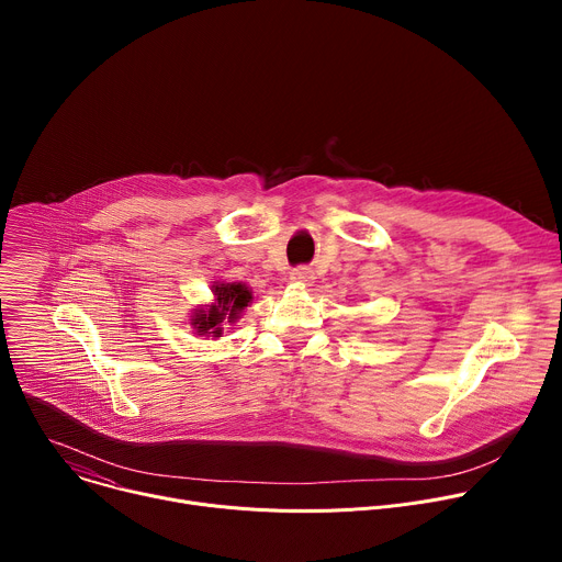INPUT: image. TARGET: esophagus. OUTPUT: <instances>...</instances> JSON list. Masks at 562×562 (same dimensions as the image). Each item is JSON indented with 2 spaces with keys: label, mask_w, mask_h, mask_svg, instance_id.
<instances>
[{
  "label": "esophagus",
  "mask_w": 562,
  "mask_h": 562,
  "mask_svg": "<svg viewBox=\"0 0 562 562\" xmlns=\"http://www.w3.org/2000/svg\"><path fill=\"white\" fill-rule=\"evenodd\" d=\"M291 280H295L300 284H311L313 282V271L306 269V267H297V269H293Z\"/></svg>",
  "instance_id": "obj_1"
}]
</instances>
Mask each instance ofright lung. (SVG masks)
Here are the masks:
<instances>
[{"label": "right lung", "instance_id": "right-lung-1", "mask_svg": "<svg viewBox=\"0 0 562 562\" xmlns=\"http://www.w3.org/2000/svg\"><path fill=\"white\" fill-rule=\"evenodd\" d=\"M215 295L217 302L211 304L209 311H198L195 319H193V327H198V334H213L220 336L222 331V323L228 317V323L237 317V313L243 311L249 302H251V291L247 289V284H215Z\"/></svg>", "mask_w": 562, "mask_h": 562}]
</instances>
